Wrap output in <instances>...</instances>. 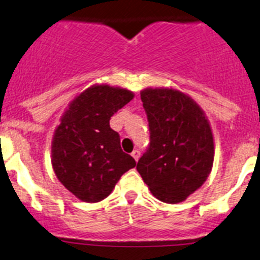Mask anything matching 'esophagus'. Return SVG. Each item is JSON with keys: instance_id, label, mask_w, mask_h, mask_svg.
Masks as SVG:
<instances>
[{"instance_id": "esophagus-1", "label": "esophagus", "mask_w": 260, "mask_h": 260, "mask_svg": "<svg viewBox=\"0 0 260 260\" xmlns=\"http://www.w3.org/2000/svg\"><path fill=\"white\" fill-rule=\"evenodd\" d=\"M140 156H141V152L138 151V149H135V151L132 152V157L136 159V161H138V158H140Z\"/></svg>"}]
</instances>
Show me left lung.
Wrapping results in <instances>:
<instances>
[{"label":"left lung","mask_w":260,"mask_h":260,"mask_svg":"<svg viewBox=\"0 0 260 260\" xmlns=\"http://www.w3.org/2000/svg\"><path fill=\"white\" fill-rule=\"evenodd\" d=\"M151 143L137 171L159 201L177 204L203 186L214 164V137L205 112L174 88L141 90Z\"/></svg>","instance_id":"1"}]
</instances>
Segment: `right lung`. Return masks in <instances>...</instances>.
I'll use <instances>...</instances> for the list:
<instances>
[{"instance_id":"right-lung-1","label":"right lung","mask_w":260,"mask_h":260,"mask_svg":"<svg viewBox=\"0 0 260 260\" xmlns=\"http://www.w3.org/2000/svg\"><path fill=\"white\" fill-rule=\"evenodd\" d=\"M133 98L128 89L94 84L78 94L60 118L51 142L52 170L84 203L104 200L120 176L136 166L109 125L112 115Z\"/></svg>"}]
</instances>
